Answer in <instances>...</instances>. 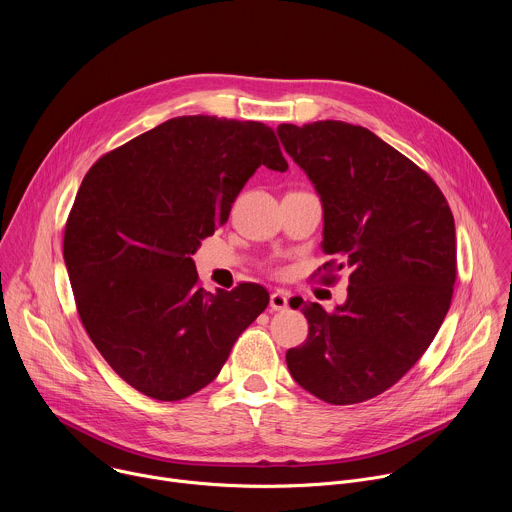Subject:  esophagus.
<instances>
[{
  "instance_id": "obj_1",
  "label": "esophagus",
  "mask_w": 512,
  "mask_h": 512,
  "mask_svg": "<svg viewBox=\"0 0 512 512\" xmlns=\"http://www.w3.org/2000/svg\"><path fill=\"white\" fill-rule=\"evenodd\" d=\"M287 302H289V296L285 294V291H273L269 298V308H271V312H281L287 308Z\"/></svg>"
}]
</instances>
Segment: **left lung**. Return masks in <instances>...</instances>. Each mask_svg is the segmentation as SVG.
Listing matches in <instances>:
<instances>
[{"label":"left lung","mask_w":512,"mask_h":512,"mask_svg":"<svg viewBox=\"0 0 512 512\" xmlns=\"http://www.w3.org/2000/svg\"><path fill=\"white\" fill-rule=\"evenodd\" d=\"M324 206L318 281L348 269L344 306L304 304L310 330L285 354L300 387L332 405L391 389L440 330L458 273L454 214L431 176L373 131L344 121L277 127Z\"/></svg>","instance_id":"1"}]
</instances>
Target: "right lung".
Segmentation results:
<instances>
[{
  "label": "right lung",
  "instance_id": "right-lung-1",
  "mask_svg": "<svg viewBox=\"0 0 512 512\" xmlns=\"http://www.w3.org/2000/svg\"><path fill=\"white\" fill-rule=\"evenodd\" d=\"M259 166L287 170L269 125L188 115L133 137L87 172L66 218L64 263L89 338L139 393L194 395L267 308L257 283L206 294L192 261Z\"/></svg>",
  "mask_w": 512,
  "mask_h": 512
}]
</instances>
